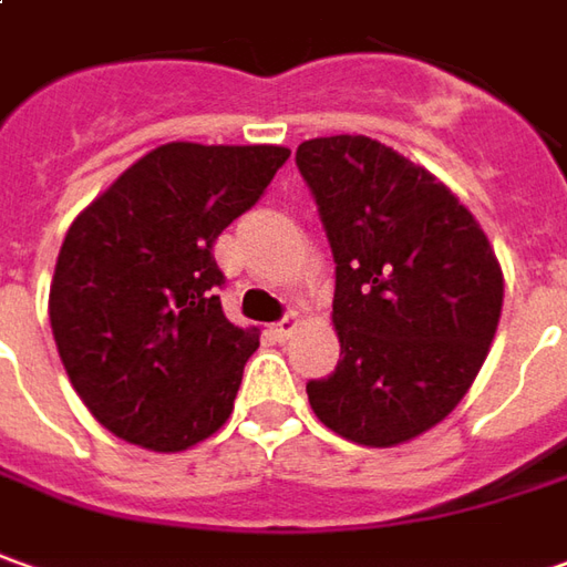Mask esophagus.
I'll use <instances>...</instances> for the list:
<instances>
[{
	"instance_id": "34e87169",
	"label": "esophagus",
	"mask_w": 567,
	"mask_h": 567,
	"mask_svg": "<svg viewBox=\"0 0 567 567\" xmlns=\"http://www.w3.org/2000/svg\"><path fill=\"white\" fill-rule=\"evenodd\" d=\"M295 329H298V316H285V319H279L276 326H272V334L279 338V341H285V338H291L295 334Z\"/></svg>"
}]
</instances>
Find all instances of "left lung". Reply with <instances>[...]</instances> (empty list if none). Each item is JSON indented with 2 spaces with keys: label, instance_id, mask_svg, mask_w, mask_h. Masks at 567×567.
Listing matches in <instances>:
<instances>
[{
  "label": "left lung",
  "instance_id": "8db88e82",
  "mask_svg": "<svg viewBox=\"0 0 567 567\" xmlns=\"http://www.w3.org/2000/svg\"><path fill=\"white\" fill-rule=\"evenodd\" d=\"M334 254L341 360L310 381L316 419L363 446H396L456 410L487 360L503 269L472 210L369 136L300 142Z\"/></svg>",
  "mask_w": 567,
  "mask_h": 567
}]
</instances>
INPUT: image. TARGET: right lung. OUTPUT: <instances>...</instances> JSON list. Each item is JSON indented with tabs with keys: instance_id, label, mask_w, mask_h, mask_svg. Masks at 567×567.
<instances>
[{
	"instance_id": "obj_1",
	"label": "right lung",
	"mask_w": 567,
	"mask_h": 567,
	"mask_svg": "<svg viewBox=\"0 0 567 567\" xmlns=\"http://www.w3.org/2000/svg\"><path fill=\"white\" fill-rule=\"evenodd\" d=\"M288 154L167 142L71 223L49 322L73 391L121 441L179 453L233 415L260 332L223 313L214 241L260 202Z\"/></svg>"
}]
</instances>
